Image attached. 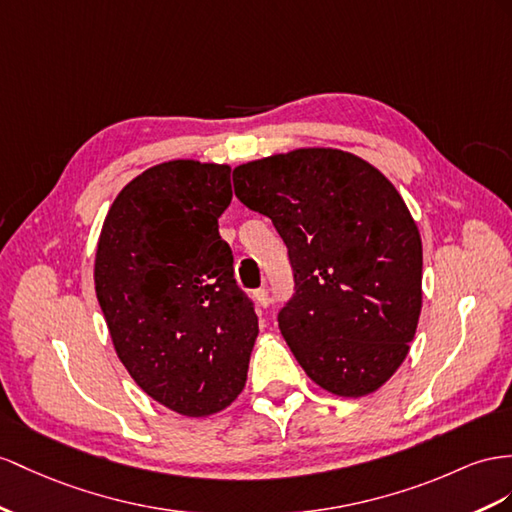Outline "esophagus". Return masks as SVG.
Listing matches in <instances>:
<instances>
[{"label":"esophagus","instance_id":"esophagus-1","mask_svg":"<svg viewBox=\"0 0 512 512\" xmlns=\"http://www.w3.org/2000/svg\"><path fill=\"white\" fill-rule=\"evenodd\" d=\"M255 300H257V305L264 307V309L270 305V294H268L266 287H259V290H255Z\"/></svg>","mask_w":512,"mask_h":512}]
</instances>
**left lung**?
I'll return each instance as SVG.
<instances>
[{"label":"left lung","mask_w":512,"mask_h":512,"mask_svg":"<svg viewBox=\"0 0 512 512\" xmlns=\"http://www.w3.org/2000/svg\"><path fill=\"white\" fill-rule=\"evenodd\" d=\"M233 190L287 246L279 329L300 368L344 398L385 385L422 311V240L391 181L352 153L296 149L238 166Z\"/></svg>","instance_id":"8db88e82"}]
</instances>
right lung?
Wrapping results in <instances>:
<instances>
[{
  "label": "right lung",
  "instance_id": "1",
  "mask_svg": "<svg viewBox=\"0 0 512 512\" xmlns=\"http://www.w3.org/2000/svg\"><path fill=\"white\" fill-rule=\"evenodd\" d=\"M231 168L173 160L144 170L103 222L95 290L116 355L153 400L188 417L240 396L259 333L218 218Z\"/></svg>",
  "mask_w": 512,
  "mask_h": 512
}]
</instances>
